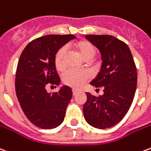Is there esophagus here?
I'll return each mask as SVG.
<instances>
[{"mask_svg":"<svg viewBox=\"0 0 151 151\" xmlns=\"http://www.w3.org/2000/svg\"><path fill=\"white\" fill-rule=\"evenodd\" d=\"M77 93H78V91H76V90H73V95H75Z\"/></svg>","mask_w":151,"mask_h":151,"instance_id":"1","label":"esophagus"}]
</instances>
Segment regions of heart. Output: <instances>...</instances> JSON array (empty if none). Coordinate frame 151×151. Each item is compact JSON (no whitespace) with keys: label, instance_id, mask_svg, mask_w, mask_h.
<instances>
[{"label":"heart","instance_id":"obj_1","mask_svg":"<svg viewBox=\"0 0 151 151\" xmlns=\"http://www.w3.org/2000/svg\"><path fill=\"white\" fill-rule=\"evenodd\" d=\"M73 47L78 52L80 56L86 61L91 60L95 55V48L94 45L87 40H82L76 41L73 43ZM66 50L60 47L57 50L54 57L55 66L58 71H64L65 69ZM89 78L88 74L83 71L68 70L63 76V82L66 86L73 89L82 87Z\"/></svg>","mask_w":151,"mask_h":151}]
</instances>
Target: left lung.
<instances>
[{"mask_svg":"<svg viewBox=\"0 0 151 151\" xmlns=\"http://www.w3.org/2000/svg\"><path fill=\"white\" fill-rule=\"evenodd\" d=\"M86 38L101 52V69L91 85L103 87L104 95L96 97L86 92L83 114L90 125L104 129L119 123L129 110L137 88L136 65L123 41L108 35H86Z\"/></svg>","mask_w":151,"mask_h":151,"instance_id":"obj_1","label":"left lung"}]
</instances>
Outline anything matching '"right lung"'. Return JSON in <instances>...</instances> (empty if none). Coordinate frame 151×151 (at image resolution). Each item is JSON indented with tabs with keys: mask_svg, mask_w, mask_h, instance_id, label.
Segmentation results:
<instances>
[{
	"mask_svg": "<svg viewBox=\"0 0 151 151\" xmlns=\"http://www.w3.org/2000/svg\"><path fill=\"white\" fill-rule=\"evenodd\" d=\"M73 35H48L28 43L18 60L15 90L22 111L35 126L51 129L59 126L65 116L72 98V90L63 86L59 91L47 93V86H58L60 79L56 72L54 57L57 50Z\"/></svg>",
	"mask_w": 151,
	"mask_h": 151,
	"instance_id": "obj_1",
	"label": "right lung"
}]
</instances>
